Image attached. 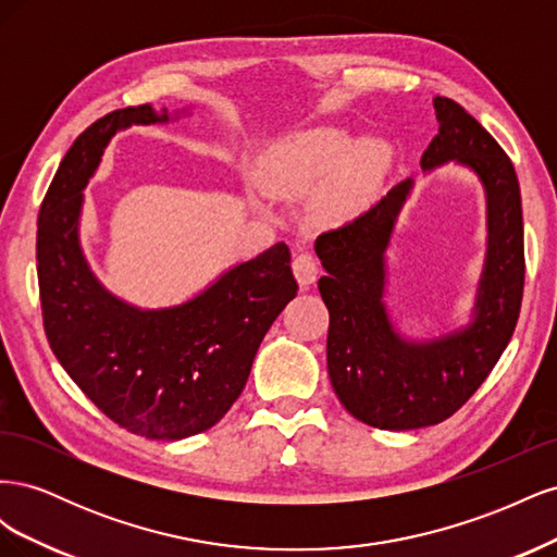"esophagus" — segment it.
<instances>
[{"label": "esophagus", "mask_w": 557, "mask_h": 557, "mask_svg": "<svg viewBox=\"0 0 557 557\" xmlns=\"http://www.w3.org/2000/svg\"><path fill=\"white\" fill-rule=\"evenodd\" d=\"M293 272L299 288L307 290L309 285H313L318 278V260L311 256V252H299V256L293 260Z\"/></svg>", "instance_id": "34e87169"}]
</instances>
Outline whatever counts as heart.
<instances>
[{
    "label": "heart",
    "instance_id": "1",
    "mask_svg": "<svg viewBox=\"0 0 557 557\" xmlns=\"http://www.w3.org/2000/svg\"><path fill=\"white\" fill-rule=\"evenodd\" d=\"M383 156L336 127L299 129L276 141L260 166L262 185L281 197L311 195V218L320 225H339L360 213L372 199Z\"/></svg>",
    "mask_w": 557,
    "mask_h": 557
}]
</instances>
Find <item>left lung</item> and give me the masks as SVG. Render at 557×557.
<instances>
[{
  "label": "left lung",
  "mask_w": 557,
  "mask_h": 557,
  "mask_svg": "<svg viewBox=\"0 0 557 557\" xmlns=\"http://www.w3.org/2000/svg\"><path fill=\"white\" fill-rule=\"evenodd\" d=\"M440 134L420 158L423 172L455 162L485 193L487 246L469 323L432 339H407L385 307L387 260L413 178L397 183L356 221L320 234L327 276L318 290L330 311L327 374L350 416L381 430L436 425L479 391L518 323L525 250L520 188L511 160L458 102L434 97Z\"/></svg>",
  "instance_id": "left-lung-1"
}]
</instances>
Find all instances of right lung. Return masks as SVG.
Here are the masks:
<instances>
[{
  "instance_id": "add662e5",
  "label": "right lung",
  "mask_w": 557,
  "mask_h": 557,
  "mask_svg": "<svg viewBox=\"0 0 557 557\" xmlns=\"http://www.w3.org/2000/svg\"><path fill=\"white\" fill-rule=\"evenodd\" d=\"M181 115L188 109L141 104L99 117L60 162L37 232L44 327L55 358L113 423L162 442L205 432L230 411L267 330L297 295L283 242L230 267L176 307H134L92 274L81 246V213L104 148L115 132Z\"/></svg>"
}]
</instances>
